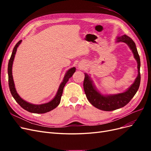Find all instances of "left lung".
<instances>
[{"label":"left lung","mask_w":151,"mask_h":151,"mask_svg":"<svg viewBox=\"0 0 151 151\" xmlns=\"http://www.w3.org/2000/svg\"><path fill=\"white\" fill-rule=\"evenodd\" d=\"M116 42L125 43L132 50L137 62L138 76L134 83L125 92L113 95H103L96 88L91 77L85 73L83 86L86 97L94 107L103 111H113L125 106L134 96L139 89L140 83V60L135 43L129 36L125 35L117 37Z\"/></svg>","instance_id":"1"}]
</instances>
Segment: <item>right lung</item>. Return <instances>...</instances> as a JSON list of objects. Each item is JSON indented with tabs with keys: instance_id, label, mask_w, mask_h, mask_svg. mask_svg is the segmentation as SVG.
Listing matches in <instances>:
<instances>
[{
	"instance_id": "1",
	"label": "right lung",
	"mask_w": 151,
	"mask_h": 151,
	"mask_svg": "<svg viewBox=\"0 0 151 151\" xmlns=\"http://www.w3.org/2000/svg\"><path fill=\"white\" fill-rule=\"evenodd\" d=\"M21 42L22 40L19 41V42H18L17 44L15 45L14 48L13 49L10 60L9 61V63H8L7 70H8V77H9V86L11 93L13 96V98L16 100V101L19 104L22 108L29 112L39 114V113H45L52 111V109L55 108L57 106H58V105L60 104L63 88H64V86L67 83L68 79L70 78V77L72 76V75L74 74V73L76 72V67H72L70 68V69L66 72L63 81L62 82L60 86H59L55 96V98L52 100H51L50 102L42 104H31L27 102L24 101V99H22L19 96V94H17L15 88V85H14V83L12 74L14 59L15 55L17 51V48L18 47H19V45H20Z\"/></svg>"
}]
</instances>
